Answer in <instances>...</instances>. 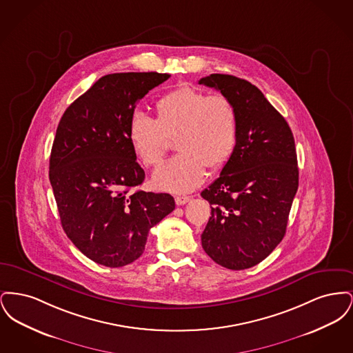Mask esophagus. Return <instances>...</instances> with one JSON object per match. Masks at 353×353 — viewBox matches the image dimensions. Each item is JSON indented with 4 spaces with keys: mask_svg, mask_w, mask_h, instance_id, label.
I'll use <instances>...</instances> for the list:
<instances>
[{
    "mask_svg": "<svg viewBox=\"0 0 353 353\" xmlns=\"http://www.w3.org/2000/svg\"><path fill=\"white\" fill-rule=\"evenodd\" d=\"M174 201L177 205H185L186 202L190 201V197L189 196H177L176 199H174Z\"/></svg>",
    "mask_w": 353,
    "mask_h": 353,
    "instance_id": "obj_1",
    "label": "esophagus"
}]
</instances>
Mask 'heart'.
Instances as JSON below:
<instances>
[{
	"label": "heart",
	"mask_w": 353,
	"mask_h": 353,
	"mask_svg": "<svg viewBox=\"0 0 353 353\" xmlns=\"http://www.w3.org/2000/svg\"><path fill=\"white\" fill-rule=\"evenodd\" d=\"M157 119L134 111L128 139L147 167H157L169 148V137L179 134L180 152L153 174L159 189L190 192L201 184L206 167L217 170L229 161L238 136L234 103L222 94L209 95L193 85H180L156 101Z\"/></svg>",
	"instance_id": "b5f03b06"
}]
</instances>
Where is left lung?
<instances>
[{
  "mask_svg": "<svg viewBox=\"0 0 353 353\" xmlns=\"http://www.w3.org/2000/svg\"><path fill=\"white\" fill-rule=\"evenodd\" d=\"M199 83L230 98L238 112L234 151L201 192L212 205L202 248L222 268L250 269L285 236L299 185L295 140L285 118L250 82L212 74Z\"/></svg>",
  "mask_w": 353,
  "mask_h": 353,
  "instance_id": "obj_1",
  "label": "left lung"
}]
</instances>
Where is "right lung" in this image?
<instances>
[{
    "label": "right lung",
    "instance_id": "obj_1",
    "mask_svg": "<svg viewBox=\"0 0 353 353\" xmlns=\"http://www.w3.org/2000/svg\"><path fill=\"white\" fill-rule=\"evenodd\" d=\"M169 74L101 77L59 120L49 179L70 241L105 268L132 263L154 225L174 210L168 193L136 189L145 179L128 139L136 103Z\"/></svg>",
    "mask_w": 353,
    "mask_h": 353
}]
</instances>
